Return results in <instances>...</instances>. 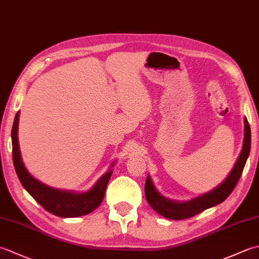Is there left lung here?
I'll use <instances>...</instances> for the list:
<instances>
[{
    "label": "left lung",
    "instance_id": "obj_1",
    "mask_svg": "<svg viewBox=\"0 0 259 259\" xmlns=\"http://www.w3.org/2000/svg\"><path fill=\"white\" fill-rule=\"evenodd\" d=\"M250 126L248 121L245 119V138L243 150L236 161L235 166L232 171L228 175V177L225 179L223 184L219 185L211 191L197 197L195 199L189 200L187 202H176L169 199H166L162 196L158 194L155 187H153L152 181L149 177H147L145 185V194L147 201L153 210H156L161 216L168 219H174V221H181V219H187L196 216V214L202 212L208 208H211L216 205L222 203L226 198L232 194L237 185L241 174L247 161V158L250 152Z\"/></svg>",
    "mask_w": 259,
    "mask_h": 259
}]
</instances>
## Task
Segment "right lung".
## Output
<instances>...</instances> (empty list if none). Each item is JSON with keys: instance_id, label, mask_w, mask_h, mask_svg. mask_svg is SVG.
Listing matches in <instances>:
<instances>
[{"instance_id": "obj_1", "label": "right lung", "mask_w": 259, "mask_h": 259, "mask_svg": "<svg viewBox=\"0 0 259 259\" xmlns=\"http://www.w3.org/2000/svg\"><path fill=\"white\" fill-rule=\"evenodd\" d=\"M19 113L20 112L15 114L12 126V136L11 137H12V156L14 168L22 186L47 211L56 214V216L71 218L80 217L92 212L96 208L100 206V203L103 200L108 183L112 175V170H109L108 172L104 174L98 180V183L93 186V188H91L89 191L83 192V194H74V192L58 190L40 183L27 172L23 161H22L18 140Z\"/></svg>"}]
</instances>
